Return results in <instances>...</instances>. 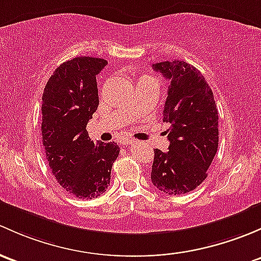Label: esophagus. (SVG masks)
I'll use <instances>...</instances> for the list:
<instances>
[{"mask_svg": "<svg viewBox=\"0 0 261 261\" xmlns=\"http://www.w3.org/2000/svg\"><path fill=\"white\" fill-rule=\"evenodd\" d=\"M132 143H133L132 141H124V142H123V144H124V146H128V144H132Z\"/></svg>", "mask_w": 261, "mask_h": 261, "instance_id": "1", "label": "esophagus"}]
</instances>
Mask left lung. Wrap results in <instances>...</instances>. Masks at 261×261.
<instances>
[{
	"instance_id": "1",
	"label": "left lung",
	"mask_w": 261,
	"mask_h": 261,
	"mask_svg": "<svg viewBox=\"0 0 261 261\" xmlns=\"http://www.w3.org/2000/svg\"><path fill=\"white\" fill-rule=\"evenodd\" d=\"M170 80L163 109L168 128V152L154 149L150 179L168 195L200 186L219 147V113L210 85L195 66L172 60L153 64Z\"/></svg>"
}]
</instances>
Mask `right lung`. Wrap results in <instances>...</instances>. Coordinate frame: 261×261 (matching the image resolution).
Listing matches in <instances>:
<instances>
[{
	"label": "right lung",
	"mask_w": 261,
	"mask_h": 261,
	"mask_svg": "<svg viewBox=\"0 0 261 261\" xmlns=\"http://www.w3.org/2000/svg\"><path fill=\"white\" fill-rule=\"evenodd\" d=\"M107 60L80 56L55 69L42 94V144L53 174L79 198H95L111 185L117 143H94L87 124L98 109L96 75Z\"/></svg>",
	"instance_id": "right-lung-1"
}]
</instances>
